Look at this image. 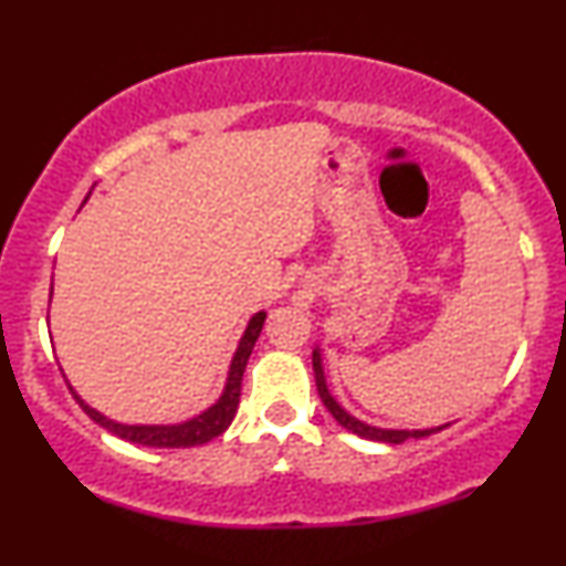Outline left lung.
<instances>
[{"label":"left lung","mask_w":566,"mask_h":566,"mask_svg":"<svg viewBox=\"0 0 566 566\" xmlns=\"http://www.w3.org/2000/svg\"><path fill=\"white\" fill-rule=\"evenodd\" d=\"M311 359H314L316 391H319L324 407H327V412L333 415L337 423L346 428V431L356 433V437L369 439V441H386V444H401V441H407V439H412V437H415V439H418V437H428V433H437V431H441V428H444V426L420 428V431H407V428H405V431H401V428H378V426H369V423H365V420L354 418V415L346 412V409L337 405L335 396L329 394L327 378H324V367H322V350L314 348V356H311ZM447 426H450V423H447Z\"/></svg>","instance_id":"1"}]
</instances>
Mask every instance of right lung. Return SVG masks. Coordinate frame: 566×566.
<instances>
[{"mask_svg": "<svg viewBox=\"0 0 566 566\" xmlns=\"http://www.w3.org/2000/svg\"><path fill=\"white\" fill-rule=\"evenodd\" d=\"M265 322V311H258L250 322H247V329L239 340L237 350H233V359L229 367V378H226L223 394L218 396V401L212 407H207L205 412L193 415V418L184 420V423H170V426H127V423H116V420L106 418V415L97 412L95 407H90L87 401L82 399L80 394L71 388L74 399L80 401V407L90 418L95 420L97 426L106 428L108 433L114 437L133 441V444H143V447H197V444H207L210 439L220 437L226 428L231 426L233 415H237L239 407V394H242V375L247 367V359H250L252 348H255L258 335H261Z\"/></svg>", "mask_w": 566, "mask_h": 566, "instance_id": "obj_1", "label": "right lung"}]
</instances>
